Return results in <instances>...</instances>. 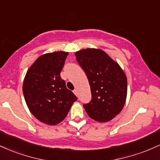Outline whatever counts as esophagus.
<instances>
[{
    "label": "esophagus",
    "instance_id": "obj_1",
    "mask_svg": "<svg viewBox=\"0 0 160 160\" xmlns=\"http://www.w3.org/2000/svg\"><path fill=\"white\" fill-rule=\"evenodd\" d=\"M74 93L75 95H77V96H78V89H75L74 90Z\"/></svg>",
    "mask_w": 160,
    "mask_h": 160
}]
</instances>
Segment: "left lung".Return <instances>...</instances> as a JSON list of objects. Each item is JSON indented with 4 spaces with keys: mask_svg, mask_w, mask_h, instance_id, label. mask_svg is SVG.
<instances>
[{
    "mask_svg": "<svg viewBox=\"0 0 160 160\" xmlns=\"http://www.w3.org/2000/svg\"><path fill=\"white\" fill-rule=\"evenodd\" d=\"M89 80L92 99L83 108L93 120L108 122L122 111L127 95V79L120 65L104 51L86 49L75 53Z\"/></svg>",
    "mask_w": 160,
    "mask_h": 160,
    "instance_id": "8db88e82",
    "label": "left lung"
}]
</instances>
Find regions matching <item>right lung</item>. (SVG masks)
I'll use <instances>...</instances> for the list:
<instances>
[{
	"label": "right lung",
	"mask_w": 160,
	"mask_h": 160,
	"mask_svg": "<svg viewBox=\"0 0 160 160\" xmlns=\"http://www.w3.org/2000/svg\"><path fill=\"white\" fill-rule=\"evenodd\" d=\"M68 55L55 52L40 56L28 70L24 80L22 90L28 107L38 120L46 124L62 122L78 100L60 76Z\"/></svg>",
	"instance_id": "right-lung-1"
}]
</instances>
